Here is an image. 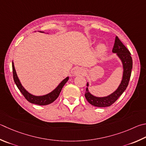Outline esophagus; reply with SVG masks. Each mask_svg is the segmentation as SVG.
<instances>
[{"instance_id":"esophagus-1","label":"esophagus","mask_w":146,"mask_h":146,"mask_svg":"<svg viewBox=\"0 0 146 146\" xmlns=\"http://www.w3.org/2000/svg\"><path fill=\"white\" fill-rule=\"evenodd\" d=\"M86 73V71L84 69L82 68H76L74 71V74L75 75H84Z\"/></svg>"}]
</instances>
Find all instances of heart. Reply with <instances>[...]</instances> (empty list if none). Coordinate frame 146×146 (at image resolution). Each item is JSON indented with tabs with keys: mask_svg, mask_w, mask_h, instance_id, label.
<instances>
[{
	"mask_svg": "<svg viewBox=\"0 0 146 146\" xmlns=\"http://www.w3.org/2000/svg\"><path fill=\"white\" fill-rule=\"evenodd\" d=\"M98 50L100 52H103L105 50V46L103 44H100L98 46Z\"/></svg>",
	"mask_w": 146,
	"mask_h": 146,
	"instance_id": "1",
	"label": "heart"
}]
</instances>
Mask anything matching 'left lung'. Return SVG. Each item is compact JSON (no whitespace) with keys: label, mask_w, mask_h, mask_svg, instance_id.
Instances as JSON below:
<instances>
[{"label":"left lung","mask_w":146,"mask_h":146,"mask_svg":"<svg viewBox=\"0 0 146 146\" xmlns=\"http://www.w3.org/2000/svg\"><path fill=\"white\" fill-rule=\"evenodd\" d=\"M113 53H116L118 57L120 58L123 66V76L121 83L119 85L117 89L112 94L106 97H96L92 95L88 91V87L86 88L85 97L90 104L97 107H107L112 105L119 96L123 93L128 86L129 79H130L133 60L131 57V54L127 48L124 45L117 36H115V43L112 49ZM89 84H87V86Z\"/></svg>","instance_id":"8db88e82"}]
</instances>
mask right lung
I'll return each mask as SVG.
<instances>
[{
	"mask_svg": "<svg viewBox=\"0 0 146 146\" xmlns=\"http://www.w3.org/2000/svg\"><path fill=\"white\" fill-rule=\"evenodd\" d=\"M41 33H43V32H41ZM12 68H13V79H14L15 83L17 85L18 89L20 90V91L22 92V94L23 95V96L25 97V98L27 100L28 102H29L31 103H34V104H36L38 105H49L50 103H52L56 100L58 96H59V94L61 90L62 89L63 86H64L65 84L68 82L69 77L66 78L64 80H63L59 84L56 88H55L54 91L50 92V93L44 95V96H34V95L31 94L26 91L24 89L22 84H21L20 82L18 79L17 73H16L15 66L13 62H12Z\"/></svg>",
	"mask_w": 146,
	"mask_h": 146,
	"instance_id": "add662e5",
	"label": "right lung"
}]
</instances>
